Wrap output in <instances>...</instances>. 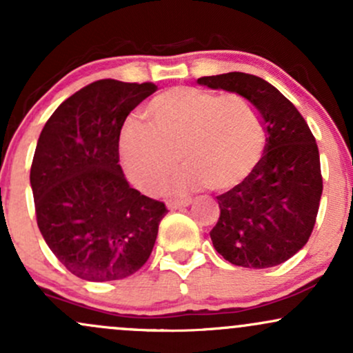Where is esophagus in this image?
<instances>
[{"label": "esophagus", "instance_id": "34e87169", "mask_svg": "<svg viewBox=\"0 0 353 353\" xmlns=\"http://www.w3.org/2000/svg\"><path fill=\"white\" fill-rule=\"evenodd\" d=\"M190 201L189 199H172V201H168V208L171 210H176V209H182L185 208V205H189Z\"/></svg>", "mask_w": 353, "mask_h": 353}]
</instances>
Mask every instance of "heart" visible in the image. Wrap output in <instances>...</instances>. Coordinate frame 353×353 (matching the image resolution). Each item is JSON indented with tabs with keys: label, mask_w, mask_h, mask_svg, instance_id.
<instances>
[{
	"label": "heart",
	"mask_w": 353,
	"mask_h": 353,
	"mask_svg": "<svg viewBox=\"0 0 353 353\" xmlns=\"http://www.w3.org/2000/svg\"><path fill=\"white\" fill-rule=\"evenodd\" d=\"M151 125L131 119L121 132V157L136 188L157 192L181 163L185 171L177 190L208 184L214 190L236 189L252 176L264 154L265 131L249 101L237 94L177 86L148 106Z\"/></svg>",
	"instance_id": "b5f03b06"
}]
</instances>
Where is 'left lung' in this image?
<instances>
[{
  "label": "left lung",
  "mask_w": 353,
  "mask_h": 353,
  "mask_svg": "<svg viewBox=\"0 0 353 353\" xmlns=\"http://www.w3.org/2000/svg\"><path fill=\"white\" fill-rule=\"evenodd\" d=\"M197 83L245 98L267 134L252 176L217 196L221 216L210 230L212 244L234 265L282 264L307 244L317 219L323 184L315 137L297 108L259 76L228 72Z\"/></svg>",
  "instance_id": "obj_1"
}]
</instances>
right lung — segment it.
Instances as JSON below:
<instances>
[{
  "mask_svg": "<svg viewBox=\"0 0 353 353\" xmlns=\"http://www.w3.org/2000/svg\"><path fill=\"white\" fill-rule=\"evenodd\" d=\"M152 83L99 79L70 96L44 124L31 164L36 221L58 261L76 277L119 281L145 264L165 204L125 181L119 136Z\"/></svg>",
  "mask_w": 353,
  "mask_h": 353,
  "instance_id": "obj_1",
  "label": "right lung"
}]
</instances>
